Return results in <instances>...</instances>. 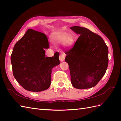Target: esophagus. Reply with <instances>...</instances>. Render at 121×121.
<instances>
[{"label":"esophagus","mask_w":121,"mask_h":121,"mask_svg":"<svg viewBox=\"0 0 121 121\" xmlns=\"http://www.w3.org/2000/svg\"><path fill=\"white\" fill-rule=\"evenodd\" d=\"M65 54L64 53L60 54V57H59L60 60V61H63L65 60Z\"/></svg>","instance_id":"34e87169"}]
</instances>
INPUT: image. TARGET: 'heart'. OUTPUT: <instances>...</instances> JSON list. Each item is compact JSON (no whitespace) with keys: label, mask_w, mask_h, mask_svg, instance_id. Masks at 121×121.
Instances as JSON below:
<instances>
[{"label":"heart","mask_w":121,"mask_h":121,"mask_svg":"<svg viewBox=\"0 0 121 121\" xmlns=\"http://www.w3.org/2000/svg\"><path fill=\"white\" fill-rule=\"evenodd\" d=\"M53 42L55 44L59 45L64 43L65 46L69 47L73 44L74 39L68 34H60L54 36L53 37Z\"/></svg>","instance_id":"1"}]
</instances>
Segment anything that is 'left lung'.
<instances>
[{"mask_svg":"<svg viewBox=\"0 0 121 121\" xmlns=\"http://www.w3.org/2000/svg\"><path fill=\"white\" fill-rule=\"evenodd\" d=\"M80 35L72 48L65 52L72 85L84 89L95 86L103 77L108 63V50L100 36L79 26L70 28Z\"/></svg>","mask_w":121,"mask_h":121,"instance_id":"1","label":"left lung"}]
</instances>
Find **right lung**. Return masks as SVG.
I'll list each match as a JSON object with an SVG mask.
<instances>
[{
	"label": "right lung",
	"instance_id": "1",
	"mask_svg": "<svg viewBox=\"0 0 121 121\" xmlns=\"http://www.w3.org/2000/svg\"><path fill=\"white\" fill-rule=\"evenodd\" d=\"M49 47L47 36L31 29L14 46L10 57L13 75L25 89L40 92L49 87L52 69L60 61L57 52L45 57L44 49Z\"/></svg>",
	"mask_w": 121,
	"mask_h": 121
}]
</instances>
